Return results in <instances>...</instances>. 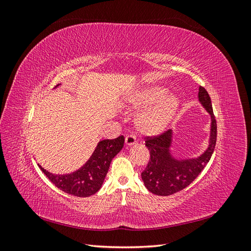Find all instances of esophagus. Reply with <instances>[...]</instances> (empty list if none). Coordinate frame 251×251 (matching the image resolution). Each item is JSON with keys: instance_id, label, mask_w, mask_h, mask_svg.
Here are the masks:
<instances>
[{"instance_id": "1", "label": "esophagus", "mask_w": 251, "mask_h": 251, "mask_svg": "<svg viewBox=\"0 0 251 251\" xmlns=\"http://www.w3.org/2000/svg\"><path fill=\"white\" fill-rule=\"evenodd\" d=\"M135 143H136L135 136L127 135L126 137V146L130 147V146H133V144H135Z\"/></svg>"}]
</instances>
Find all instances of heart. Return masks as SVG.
Instances as JSON below:
<instances>
[{
	"label": "heart",
	"instance_id": "b5f03b06",
	"mask_svg": "<svg viewBox=\"0 0 251 251\" xmlns=\"http://www.w3.org/2000/svg\"><path fill=\"white\" fill-rule=\"evenodd\" d=\"M162 87H148L136 93L131 100L137 108L153 107L144 112L137 120L139 131L147 135H158L166 130L179 108V100L174 95H166Z\"/></svg>",
	"mask_w": 251,
	"mask_h": 251
}]
</instances>
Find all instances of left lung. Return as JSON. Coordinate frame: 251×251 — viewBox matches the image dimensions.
Listing matches in <instances>:
<instances>
[{"instance_id":"8db88e82","label":"left lung","mask_w":251,"mask_h":251,"mask_svg":"<svg viewBox=\"0 0 251 251\" xmlns=\"http://www.w3.org/2000/svg\"><path fill=\"white\" fill-rule=\"evenodd\" d=\"M199 101L210 115V135L208 148L197 158L177 159L171 153L173 130L154 137H147L146 147L151 158L141 178L149 192L158 196H170L188 186L199 176L214 153L217 141V123L210 97L203 87L199 88Z\"/></svg>"}]
</instances>
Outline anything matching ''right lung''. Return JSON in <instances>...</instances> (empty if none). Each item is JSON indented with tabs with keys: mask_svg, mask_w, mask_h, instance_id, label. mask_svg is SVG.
<instances>
[{
	"mask_svg": "<svg viewBox=\"0 0 251 251\" xmlns=\"http://www.w3.org/2000/svg\"><path fill=\"white\" fill-rule=\"evenodd\" d=\"M124 144L125 137L123 135L115 139L100 141L89 160L79 170L71 174L54 175L44 170L41 165L39 166L46 177L60 191L76 197H89L100 189L112 159L123 150Z\"/></svg>",
	"mask_w": 251,
	"mask_h": 251,
	"instance_id": "obj_1",
	"label": "right lung"
}]
</instances>
